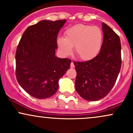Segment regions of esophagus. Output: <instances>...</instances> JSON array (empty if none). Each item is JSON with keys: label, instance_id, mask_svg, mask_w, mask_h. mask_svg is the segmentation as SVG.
Here are the masks:
<instances>
[{"label": "esophagus", "instance_id": "esophagus-1", "mask_svg": "<svg viewBox=\"0 0 133 133\" xmlns=\"http://www.w3.org/2000/svg\"><path fill=\"white\" fill-rule=\"evenodd\" d=\"M74 68V63H73V62L72 61L71 63V68Z\"/></svg>", "mask_w": 133, "mask_h": 133}]
</instances>
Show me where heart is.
<instances>
[{"mask_svg": "<svg viewBox=\"0 0 133 133\" xmlns=\"http://www.w3.org/2000/svg\"><path fill=\"white\" fill-rule=\"evenodd\" d=\"M103 41V32L99 27L79 24L65 30L64 38H58L57 44L64 56L71 54L74 46V52L79 59L89 61L100 52Z\"/></svg>", "mask_w": 133, "mask_h": 133, "instance_id": "heart-1", "label": "heart"}]
</instances>
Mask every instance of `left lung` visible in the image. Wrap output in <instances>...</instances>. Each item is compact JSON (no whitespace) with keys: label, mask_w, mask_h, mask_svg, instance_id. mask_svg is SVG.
<instances>
[{"label":"left lung","mask_w":133,"mask_h":133,"mask_svg":"<svg viewBox=\"0 0 133 133\" xmlns=\"http://www.w3.org/2000/svg\"><path fill=\"white\" fill-rule=\"evenodd\" d=\"M104 34L101 49L91 60L73 62L76 75L77 92L85 100L95 101L111 91L121 67V45L118 35L103 22Z\"/></svg>","instance_id":"obj_1"}]
</instances>
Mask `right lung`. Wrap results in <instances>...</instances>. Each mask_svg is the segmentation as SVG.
<instances>
[{
    "label": "right lung",
    "instance_id": "add662e5",
    "mask_svg": "<svg viewBox=\"0 0 133 133\" xmlns=\"http://www.w3.org/2000/svg\"><path fill=\"white\" fill-rule=\"evenodd\" d=\"M66 20L41 21L27 27L17 47L18 83L32 97L45 99L57 92L59 79L70 68L71 60L55 56L57 37Z\"/></svg>",
    "mask_w": 133,
    "mask_h": 133
}]
</instances>
